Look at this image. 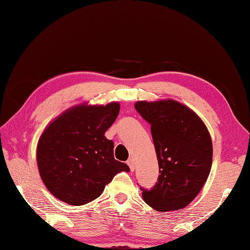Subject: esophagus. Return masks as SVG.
Here are the masks:
<instances>
[{
  "instance_id": "obj_1",
  "label": "esophagus",
  "mask_w": 250,
  "mask_h": 250,
  "mask_svg": "<svg viewBox=\"0 0 250 250\" xmlns=\"http://www.w3.org/2000/svg\"><path fill=\"white\" fill-rule=\"evenodd\" d=\"M126 164H128V166H129L131 171L133 172L134 171V160H133V159H131V158L128 159V161H126Z\"/></svg>"
}]
</instances>
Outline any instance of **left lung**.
<instances>
[{
  "instance_id": "obj_1",
  "label": "left lung",
  "mask_w": 250,
  "mask_h": 250,
  "mask_svg": "<svg viewBox=\"0 0 250 250\" xmlns=\"http://www.w3.org/2000/svg\"><path fill=\"white\" fill-rule=\"evenodd\" d=\"M135 109L151 128L159 175L143 199L152 208L169 211L190 204L208 177L213 144L204 122L193 110L174 100L140 101Z\"/></svg>"
}]
</instances>
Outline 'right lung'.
<instances>
[{"label":"right lung","mask_w":250,"mask_h":250,"mask_svg":"<svg viewBox=\"0 0 250 250\" xmlns=\"http://www.w3.org/2000/svg\"><path fill=\"white\" fill-rule=\"evenodd\" d=\"M119 109L117 102L74 106L45 129L37 144V167L57 199L87 204L99 198L116 174L130 171L114 158V143L105 137Z\"/></svg>","instance_id":"1"}]
</instances>
